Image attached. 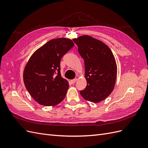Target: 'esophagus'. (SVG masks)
Listing matches in <instances>:
<instances>
[{
	"instance_id": "34e87169",
	"label": "esophagus",
	"mask_w": 148,
	"mask_h": 148,
	"mask_svg": "<svg viewBox=\"0 0 148 148\" xmlns=\"http://www.w3.org/2000/svg\"><path fill=\"white\" fill-rule=\"evenodd\" d=\"M77 81V78H75V79H72V80H71L70 82H71V83L74 84Z\"/></svg>"
}]
</instances>
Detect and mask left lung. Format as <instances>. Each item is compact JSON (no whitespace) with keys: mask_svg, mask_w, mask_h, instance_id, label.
Masks as SVG:
<instances>
[{"mask_svg":"<svg viewBox=\"0 0 148 148\" xmlns=\"http://www.w3.org/2000/svg\"><path fill=\"white\" fill-rule=\"evenodd\" d=\"M73 40L84 62L87 85L80 94L92 102L104 101L113 91L117 77V66L112 52L106 44L90 36Z\"/></svg>","mask_w":148,"mask_h":148,"instance_id":"1","label":"left lung"}]
</instances>
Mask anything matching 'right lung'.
I'll return each mask as SVG.
<instances>
[{
    "label": "right lung",
    "mask_w": 148,
    "mask_h": 148,
    "mask_svg": "<svg viewBox=\"0 0 148 148\" xmlns=\"http://www.w3.org/2000/svg\"><path fill=\"white\" fill-rule=\"evenodd\" d=\"M74 43L68 38L51 39L31 56L23 71L26 88L39 104L54 106L64 100L69 87L60 74V60Z\"/></svg>",
    "instance_id": "1"
}]
</instances>
